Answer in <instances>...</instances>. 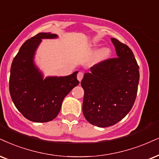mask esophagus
Wrapping results in <instances>:
<instances>
[{
	"label": "esophagus",
	"instance_id": "1",
	"mask_svg": "<svg viewBox=\"0 0 159 159\" xmlns=\"http://www.w3.org/2000/svg\"><path fill=\"white\" fill-rule=\"evenodd\" d=\"M83 76H84V74L83 73V72H79V73H78V74H77V80H79L80 82H81V80H82V79H83Z\"/></svg>",
	"mask_w": 159,
	"mask_h": 159
}]
</instances>
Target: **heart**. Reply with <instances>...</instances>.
Segmentation results:
<instances>
[{
	"label": "heart",
	"mask_w": 159,
	"mask_h": 159,
	"mask_svg": "<svg viewBox=\"0 0 159 159\" xmlns=\"http://www.w3.org/2000/svg\"><path fill=\"white\" fill-rule=\"evenodd\" d=\"M110 56H111V51L108 48H104L97 55L96 58V62H101L107 60V58L110 57Z\"/></svg>",
	"instance_id": "b5f03b06"
}]
</instances>
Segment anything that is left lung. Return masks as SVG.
Returning a JSON list of instances; mask_svg holds the SVG:
<instances>
[{
    "instance_id": "left-lung-1",
    "label": "left lung",
    "mask_w": 159,
    "mask_h": 159,
    "mask_svg": "<svg viewBox=\"0 0 159 159\" xmlns=\"http://www.w3.org/2000/svg\"><path fill=\"white\" fill-rule=\"evenodd\" d=\"M111 39L118 57L93 66L81 82L84 116L99 127L116 124L130 112L139 81V67L134 53L127 45Z\"/></svg>"
}]
</instances>
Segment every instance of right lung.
<instances>
[{"label":"right lung","instance_id":"1","mask_svg":"<svg viewBox=\"0 0 159 159\" xmlns=\"http://www.w3.org/2000/svg\"><path fill=\"white\" fill-rule=\"evenodd\" d=\"M52 33H39L22 45L11 63L9 92L14 104L23 116L34 122L55 119L64 98L80 82L78 71L66 76H47L34 63V55L42 39H55Z\"/></svg>","mask_w":159,"mask_h":159}]
</instances>
